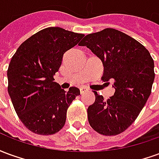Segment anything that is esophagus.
<instances>
[{
	"mask_svg": "<svg viewBox=\"0 0 159 159\" xmlns=\"http://www.w3.org/2000/svg\"><path fill=\"white\" fill-rule=\"evenodd\" d=\"M89 90V89L88 88H86V87H83V88L80 89V92H81V93H86V92H88Z\"/></svg>",
	"mask_w": 159,
	"mask_h": 159,
	"instance_id": "esophagus-1",
	"label": "esophagus"
}]
</instances>
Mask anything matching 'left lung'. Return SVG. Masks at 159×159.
<instances>
[{"label":"left lung","mask_w":159,"mask_h":159,"mask_svg":"<svg viewBox=\"0 0 159 159\" xmlns=\"http://www.w3.org/2000/svg\"><path fill=\"white\" fill-rule=\"evenodd\" d=\"M79 45L102 61V80L113 81L115 89L108 100L94 91L95 101L88 108L89 123L99 134H119L134 122L150 96L153 59L140 42L111 28L87 35Z\"/></svg>","instance_id":"obj_1"}]
</instances>
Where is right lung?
Segmentation results:
<instances>
[{
    "mask_svg": "<svg viewBox=\"0 0 159 159\" xmlns=\"http://www.w3.org/2000/svg\"><path fill=\"white\" fill-rule=\"evenodd\" d=\"M83 36L59 27L46 28L23 42L12 56L7 90L19 119L33 133L53 134L65 125L67 109L80 90L70 87L66 92L53 76L64 53Z\"/></svg>",
    "mask_w": 159,
    "mask_h": 159,
    "instance_id": "add662e5",
    "label": "right lung"
}]
</instances>
